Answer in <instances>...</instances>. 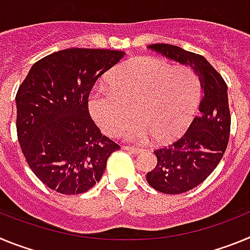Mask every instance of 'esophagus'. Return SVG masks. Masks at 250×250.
<instances>
[{"instance_id":"obj_1","label":"esophagus","mask_w":250,"mask_h":250,"mask_svg":"<svg viewBox=\"0 0 250 250\" xmlns=\"http://www.w3.org/2000/svg\"><path fill=\"white\" fill-rule=\"evenodd\" d=\"M123 150L129 151L130 154H141V152H143V150L141 149H138V147H131V146H123Z\"/></svg>"}]
</instances>
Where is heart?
<instances>
[{"label": "heart", "instance_id": "b5f03b06", "mask_svg": "<svg viewBox=\"0 0 250 250\" xmlns=\"http://www.w3.org/2000/svg\"><path fill=\"white\" fill-rule=\"evenodd\" d=\"M107 83L109 89L90 94V114L107 135H119L134 114L138 120L123 131L132 143L175 140L190 125L199 103L200 85L193 70L154 57L121 63Z\"/></svg>", "mask_w": 250, "mask_h": 250}]
</instances>
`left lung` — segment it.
I'll return each mask as SVG.
<instances>
[{"label": "left lung", "mask_w": 250, "mask_h": 250, "mask_svg": "<svg viewBox=\"0 0 250 250\" xmlns=\"http://www.w3.org/2000/svg\"><path fill=\"white\" fill-rule=\"evenodd\" d=\"M149 48L189 66L199 79L202 89L200 114L179 140L154 151L158 163L146 174L147 183L155 190L182 194L202 184L225 152L230 131L228 86L202 55L167 43H154Z\"/></svg>", "instance_id": "1"}]
</instances>
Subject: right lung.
<instances>
[{
	"instance_id": "obj_1",
	"label": "right lung",
	"mask_w": 250,
	"mask_h": 250,
	"mask_svg": "<svg viewBox=\"0 0 250 250\" xmlns=\"http://www.w3.org/2000/svg\"><path fill=\"white\" fill-rule=\"evenodd\" d=\"M124 51L66 48L32 65L16 95L17 138L28 167L65 195L90 190L120 149L91 119L87 99Z\"/></svg>"
}]
</instances>
